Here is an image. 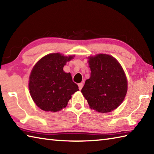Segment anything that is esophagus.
<instances>
[{
  "mask_svg": "<svg viewBox=\"0 0 154 154\" xmlns=\"http://www.w3.org/2000/svg\"><path fill=\"white\" fill-rule=\"evenodd\" d=\"M82 87H83V83H79V84H78V88H79L80 90L82 89Z\"/></svg>",
  "mask_w": 154,
  "mask_h": 154,
  "instance_id": "1",
  "label": "esophagus"
}]
</instances>
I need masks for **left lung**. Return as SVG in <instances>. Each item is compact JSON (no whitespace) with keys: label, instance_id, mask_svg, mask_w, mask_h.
<instances>
[{"label":"left lung","instance_id":"8db88e82","mask_svg":"<svg viewBox=\"0 0 154 154\" xmlns=\"http://www.w3.org/2000/svg\"><path fill=\"white\" fill-rule=\"evenodd\" d=\"M91 73L82 89L90 107L99 112H109L120 105L127 91L123 69L115 57L107 54L89 57Z\"/></svg>","mask_w":154,"mask_h":154}]
</instances>
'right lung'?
<instances>
[{
  "mask_svg": "<svg viewBox=\"0 0 154 154\" xmlns=\"http://www.w3.org/2000/svg\"><path fill=\"white\" fill-rule=\"evenodd\" d=\"M74 56H64L59 53L43 57L32 69L29 88L32 99L43 111L57 112L67 106L78 86L72 81L70 73L63 68Z\"/></svg>",
  "mask_w": 154,
  "mask_h": 154,
  "instance_id": "1",
  "label": "right lung"
}]
</instances>
